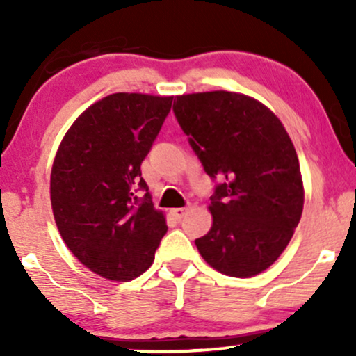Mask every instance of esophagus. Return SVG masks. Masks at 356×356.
I'll list each match as a JSON object with an SVG mask.
<instances>
[{
  "label": "esophagus",
  "instance_id": "esophagus-1",
  "mask_svg": "<svg viewBox=\"0 0 356 356\" xmlns=\"http://www.w3.org/2000/svg\"><path fill=\"white\" fill-rule=\"evenodd\" d=\"M170 214H172L177 220H181L184 216L187 214V209L186 207H175V209H170Z\"/></svg>",
  "mask_w": 356,
  "mask_h": 356
}]
</instances>
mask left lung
Instances as JSON below:
<instances>
[{"mask_svg": "<svg viewBox=\"0 0 356 356\" xmlns=\"http://www.w3.org/2000/svg\"><path fill=\"white\" fill-rule=\"evenodd\" d=\"M174 113L204 170L220 181L212 226L195 246L222 275H259L288 246L303 212L300 162L284 125L259 100L226 90L177 95Z\"/></svg>", "mask_w": 356, "mask_h": 356, "instance_id": "8db88e82", "label": "left lung"}]
</instances>
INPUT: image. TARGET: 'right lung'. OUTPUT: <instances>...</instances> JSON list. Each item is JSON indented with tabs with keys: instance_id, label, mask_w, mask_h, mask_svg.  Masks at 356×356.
Wrapping results in <instances>:
<instances>
[{
	"instance_id": "obj_1",
	"label": "right lung",
	"mask_w": 356,
	"mask_h": 356,
	"mask_svg": "<svg viewBox=\"0 0 356 356\" xmlns=\"http://www.w3.org/2000/svg\"><path fill=\"white\" fill-rule=\"evenodd\" d=\"M174 97L112 93L76 117L50 175L53 218L73 256L105 280L130 281L154 263L167 232L140 165ZM145 190L144 198L138 191Z\"/></svg>"
}]
</instances>
